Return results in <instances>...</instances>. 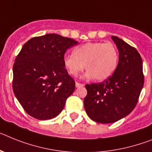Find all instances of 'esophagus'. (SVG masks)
<instances>
[{
	"label": "esophagus",
	"instance_id": "obj_1",
	"mask_svg": "<svg viewBox=\"0 0 152 152\" xmlns=\"http://www.w3.org/2000/svg\"><path fill=\"white\" fill-rule=\"evenodd\" d=\"M83 86H84L83 84H81V83H77V82H76V88H80V87H83Z\"/></svg>",
	"mask_w": 152,
	"mask_h": 152
}]
</instances>
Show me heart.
<instances>
[{
    "label": "heart",
    "instance_id": "heart-1",
    "mask_svg": "<svg viewBox=\"0 0 152 152\" xmlns=\"http://www.w3.org/2000/svg\"><path fill=\"white\" fill-rule=\"evenodd\" d=\"M72 54L63 57V65L72 76H76L84 69L86 76L96 81L108 80L115 70L118 53L111 42H89L76 47Z\"/></svg>",
    "mask_w": 152,
    "mask_h": 152
}]
</instances>
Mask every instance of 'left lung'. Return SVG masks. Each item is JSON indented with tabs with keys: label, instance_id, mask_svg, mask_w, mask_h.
<instances>
[{
	"label": "left lung",
	"instance_id": "8db88e82",
	"mask_svg": "<svg viewBox=\"0 0 152 152\" xmlns=\"http://www.w3.org/2000/svg\"><path fill=\"white\" fill-rule=\"evenodd\" d=\"M118 50V63L113 76L101 83L86 85L84 107L99 123H113L134 109L144 85L142 60L137 50L118 37L112 36Z\"/></svg>",
	"mask_w": 152,
	"mask_h": 152
}]
</instances>
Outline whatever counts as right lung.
Segmentation results:
<instances>
[{"label":"right lung","instance_id":"right-lung-1","mask_svg":"<svg viewBox=\"0 0 152 152\" xmlns=\"http://www.w3.org/2000/svg\"><path fill=\"white\" fill-rule=\"evenodd\" d=\"M71 38L49 34L25 43L13 66V90L26 113L39 120L55 118L75 90L74 80L63 65Z\"/></svg>","mask_w":152,"mask_h":152}]
</instances>
